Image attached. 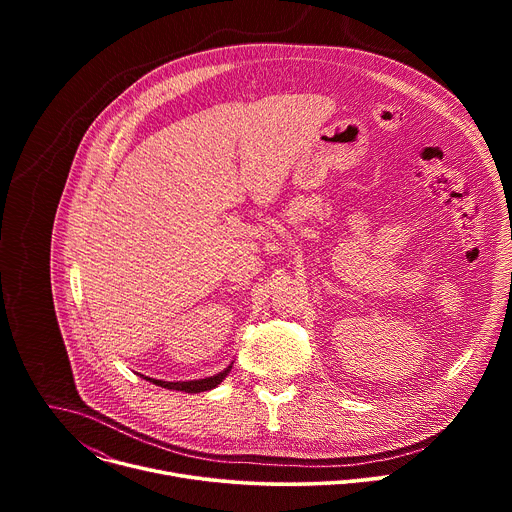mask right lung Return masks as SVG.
<instances>
[{
	"mask_svg": "<svg viewBox=\"0 0 512 512\" xmlns=\"http://www.w3.org/2000/svg\"><path fill=\"white\" fill-rule=\"evenodd\" d=\"M233 369V364H229V367L221 373H216L212 377H206V379H194V381H176V383H170V381H158V379H148L145 377V381H150L158 387H164V389H172V391H184V393H202V391H210L214 387L221 385L225 381V377L229 375V371ZM143 377V375H141Z\"/></svg>",
	"mask_w": 512,
	"mask_h": 512,
	"instance_id": "add662e5",
	"label": "right lung"
}]
</instances>
